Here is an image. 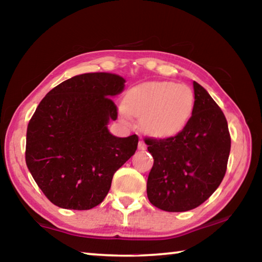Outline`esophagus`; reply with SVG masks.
Returning <instances> with one entry per match:
<instances>
[{
  "label": "esophagus",
  "instance_id": "34e87169",
  "mask_svg": "<svg viewBox=\"0 0 262 262\" xmlns=\"http://www.w3.org/2000/svg\"><path fill=\"white\" fill-rule=\"evenodd\" d=\"M139 149L140 150H145V149H147V144H145V142L143 140H140V142H139Z\"/></svg>",
  "mask_w": 262,
  "mask_h": 262
}]
</instances>
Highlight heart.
<instances>
[{"mask_svg":"<svg viewBox=\"0 0 262 262\" xmlns=\"http://www.w3.org/2000/svg\"><path fill=\"white\" fill-rule=\"evenodd\" d=\"M120 106L121 118L126 122L132 115L140 119L143 129L154 137L166 139L184 129L192 118L195 97L192 89L168 81L137 84L125 96Z\"/></svg>","mask_w":262,"mask_h":262,"instance_id":"obj_1","label":"heart"}]
</instances>
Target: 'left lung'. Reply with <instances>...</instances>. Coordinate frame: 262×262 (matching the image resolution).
Here are the masks:
<instances>
[{
    "instance_id": "1",
    "label": "left lung",
    "mask_w": 262,
    "mask_h": 262,
    "mask_svg": "<svg viewBox=\"0 0 262 262\" xmlns=\"http://www.w3.org/2000/svg\"><path fill=\"white\" fill-rule=\"evenodd\" d=\"M195 107L187 125L176 136L145 137L154 165L147 183L151 205L178 212L202 205L227 172L231 148L227 119L200 84L193 82Z\"/></svg>"
}]
</instances>
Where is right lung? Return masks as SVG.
I'll return each mask as SVG.
<instances>
[{
    "label": "right lung",
    "instance_id": "add662e5",
    "mask_svg": "<svg viewBox=\"0 0 262 262\" xmlns=\"http://www.w3.org/2000/svg\"><path fill=\"white\" fill-rule=\"evenodd\" d=\"M125 78L110 73L74 76L48 92L31 118L25 161L39 188L52 203L89 210L103 202L113 176L133 155L137 135L117 137L108 121L118 108L111 97Z\"/></svg>",
    "mask_w": 262,
    "mask_h": 262
}]
</instances>
